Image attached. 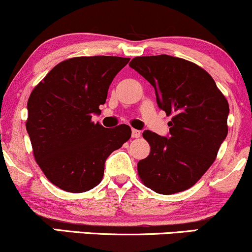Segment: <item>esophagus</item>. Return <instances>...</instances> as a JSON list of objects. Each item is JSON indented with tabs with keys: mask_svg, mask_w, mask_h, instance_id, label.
Here are the masks:
<instances>
[{
	"mask_svg": "<svg viewBox=\"0 0 252 252\" xmlns=\"http://www.w3.org/2000/svg\"><path fill=\"white\" fill-rule=\"evenodd\" d=\"M131 136L134 138H137V137H140L141 136V131L140 130H137V129H132L131 130Z\"/></svg>",
	"mask_w": 252,
	"mask_h": 252,
	"instance_id": "obj_1",
	"label": "esophagus"
}]
</instances>
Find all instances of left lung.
Here are the masks:
<instances>
[{"label":"left lung","instance_id":"obj_1","mask_svg":"<svg viewBox=\"0 0 252 252\" xmlns=\"http://www.w3.org/2000/svg\"><path fill=\"white\" fill-rule=\"evenodd\" d=\"M129 65L155 89L158 108L173 116L167 136L143 131L150 154L138 161V175L160 194L189 189L210 168L226 138V98L206 71L181 58L137 57Z\"/></svg>","mask_w":252,"mask_h":252}]
</instances>
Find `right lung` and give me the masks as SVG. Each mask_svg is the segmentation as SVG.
<instances>
[{
  "instance_id": "1",
  "label": "right lung",
  "mask_w": 252,
  "mask_h": 252,
  "mask_svg": "<svg viewBox=\"0 0 252 252\" xmlns=\"http://www.w3.org/2000/svg\"><path fill=\"white\" fill-rule=\"evenodd\" d=\"M129 58L78 57L58 63L31 94L26 129L34 158L52 184L82 193L102 181L106 158L131 136L126 124L91 121Z\"/></svg>"
}]
</instances>
